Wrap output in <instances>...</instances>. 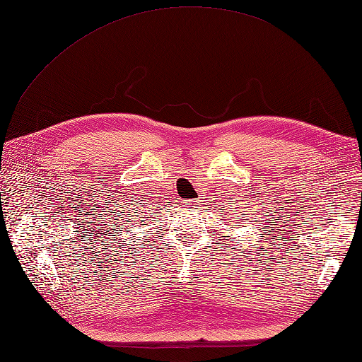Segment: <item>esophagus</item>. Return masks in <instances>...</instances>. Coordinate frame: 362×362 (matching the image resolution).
<instances>
[{
    "label": "esophagus",
    "mask_w": 362,
    "mask_h": 362,
    "mask_svg": "<svg viewBox=\"0 0 362 362\" xmlns=\"http://www.w3.org/2000/svg\"><path fill=\"white\" fill-rule=\"evenodd\" d=\"M197 202H198L197 199H190V201H187V202H186V206H187V207H192V209H193V207H195V206H197Z\"/></svg>",
    "instance_id": "esophagus-1"
}]
</instances>
